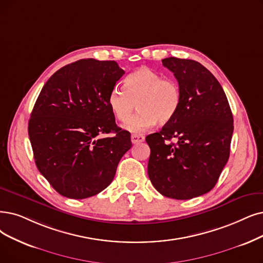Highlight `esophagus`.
<instances>
[{"label": "esophagus", "mask_w": 263, "mask_h": 263, "mask_svg": "<svg viewBox=\"0 0 263 263\" xmlns=\"http://www.w3.org/2000/svg\"><path fill=\"white\" fill-rule=\"evenodd\" d=\"M144 140V136L143 135H132V142L134 144L142 142Z\"/></svg>", "instance_id": "1"}]
</instances>
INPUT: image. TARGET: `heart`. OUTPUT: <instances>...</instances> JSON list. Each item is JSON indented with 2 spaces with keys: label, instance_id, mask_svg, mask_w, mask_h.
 Segmentation results:
<instances>
[{
  "label": "heart",
  "instance_id": "obj_1",
  "mask_svg": "<svg viewBox=\"0 0 263 263\" xmlns=\"http://www.w3.org/2000/svg\"><path fill=\"white\" fill-rule=\"evenodd\" d=\"M114 117L125 122L132 114L135 103L140 111L124 128L133 134H142L159 122L166 124L173 120L181 102V90L177 81L164 78L148 67H140L125 79L124 88L114 87L108 98Z\"/></svg>",
  "mask_w": 263,
  "mask_h": 263
}]
</instances>
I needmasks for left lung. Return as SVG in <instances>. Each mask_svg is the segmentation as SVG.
<instances>
[{"mask_svg":"<svg viewBox=\"0 0 263 263\" xmlns=\"http://www.w3.org/2000/svg\"><path fill=\"white\" fill-rule=\"evenodd\" d=\"M181 90V102L161 132L146 136L151 153L148 175L162 195L190 199L216 185L230 156L233 115L217 79L199 62L162 60ZM173 138L177 143H167Z\"/></svg>","mask_w":263,"mask_h":263,"instance_id":"1","label":"left lung"}]
</instances>
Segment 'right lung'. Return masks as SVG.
<instances>
[{
    "label": "right lung",
    "instance_id": "add662e5",
    "mask_svg": "<svg viewBox=\"0 0 263 263\" xmlns=\"http://www.w3.org/2000/svg\"><path fill=\"white\" fill-rule=\"evenodd\" d=\"M124 73L112 60L81 59L59 69L42 88L28 133L37 170L60 195L98 194L132 148L129 133L115 124L108 102ZM110 132L111 138L102 137Z\"/></svg>",
    "mask_w": 263,
    "mask_h": 263
}]
</instances>
